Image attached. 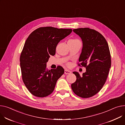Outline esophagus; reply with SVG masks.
<instances>
[{"label":"esophagus","mask_w":125,"mask_h":125,"mask_svg":"<svg viewBox=\"0 0 125 125\" xmlns=\"http://www.w3.org/2000/svg\"><path fill=\"white\" fill-rule=\"evenodd\" d=\"M64 73L65 74H70L71 73V72L68 70H67V69H65L64 70Z\"/></svg>","instance_id":"obj_1"}]
</instances>
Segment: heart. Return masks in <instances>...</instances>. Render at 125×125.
Segmentation results:
<instances>
[{
	"label": "heart",
	"instance_id": "heart-1",
	"mask_svg": "<svg viewBox=\"0 0 125 125\" xmlns=\"http://www.w3.org/2000/svg\"><path fill=\"white\" fill-rule=\"evenodd\" d=\"M78 40L77 39H70L68 41V42H76V41H78ZM68 65H70V64H68Z\"/></svg>",
	"mask_w": 125,
	"mask_h": 125
}]
</instances>
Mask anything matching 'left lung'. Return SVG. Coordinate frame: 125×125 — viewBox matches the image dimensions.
<instances>
[{"label":"left lung","instance_id":"8db88e82","mask_svg":"<svg viewBox=\"0 0 125 125\" xmlns=\"http://www.w3.org/2000/svg\"><path fill=\"white\" fill-rule=\"evenodd\" d=\"M82 39L83 47L78 66L86 68L82 76L73 72L76 80L71 84L74 93L82 98H89L101 90L106 80L111 66L109 45L104 37L88 28L74 29Z\"/></svg>","mask_w":125,"mask_h":125}]
</instances>
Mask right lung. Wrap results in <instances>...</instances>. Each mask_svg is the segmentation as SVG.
Listing matches in <instances>:
<instances>
[{
	"label": "right lung",
	"instance_id": "add662e5",
	"mask_svg": "<svg viewBox=\"0 0 125 125\" xmlns=\"http://www.w3.org/2000/svg\"><path fill=\"white\" fill-rule=\"evenodd\" d=\"M72 31V29L41 27L27 38L21 54L20 66L23 82L32 95L44 97L53 93L64 70L60 66L56 69L48 70L46 63L50 55H55L58 43Z\"/></svg>",
	"mask_w": 125,
	"mask_h": 125
}]
</instances>
